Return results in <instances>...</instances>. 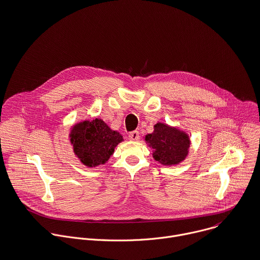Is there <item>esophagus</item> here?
<instances>
[{
	"instance_id": "34e87169",
	"label": "esophagus",
	"mask_w": 260,
	"mask_h": 260,
	"mask_svg": "<svg viewBox=\"0 0 260 260\" xmlns=\"http://www.w3.org/2000/svg\"><path fill=\"white\" fill-rule=\"evenodd\" d=\"M140 134H139V132L138 131H134V132H132V133H129L128 134V139L131 140V141H138L139 140V136Z\"/></svg>"
}]
</instances>
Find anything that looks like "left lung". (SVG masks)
<instances>
[{"label":"left lung","instance_id":"left-lung-1","mask_svg":"<svg viewBox=\"0 0 260 260\" xmlns=\"http://www.w3.org/2000/svg\"><path fill=\"white\" fill-rule=\"evenodd\" d=\"M145 141L154 149V159L163 165H176L182 162L190 146L187 134L161 122L154 125V132L148 134Z\"/></svg>","mask_w":260,"mask_h":260}]
</instances>
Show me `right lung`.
<instances>
[{
  "instance_id": "1",
  "label": "right lung",
  "mask_w": 260,
  "mask_h": 260,
  "mask_svg": "<svg viewBox=\"0 0 260 260\" xmlns=\"http://www.w3.org/2000/svg\"><path fill=\"white\" fill-rule=\"evenodd\" d=\"M70 138L74 153L88 167L106 163L113 154L114 148L123 141L118 132L112 131L102 119L98 118L74 125Z\"/></svg>"
}]
</instances>
